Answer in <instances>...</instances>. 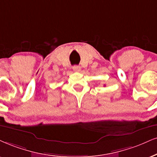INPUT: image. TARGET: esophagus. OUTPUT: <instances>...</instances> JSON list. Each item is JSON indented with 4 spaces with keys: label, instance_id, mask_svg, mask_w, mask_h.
I'll return each mask as SVG.
<instances>
[{
    "label": "esophagus",
    "instance_id": "obj_1",
    "mask_svg": "<svg viewBox=\"0 0 157 157\" xmlns=\"http://www.w3.org/2000/svg\"><path fill=\"white\" fill-rule=\"evenodd\" d=\"M73 70L75 71V72H79L81 71L80 66H78V65H74L73 67Z\"/></svg>",
    "mask_w": 157,
    "mask_h": 157
}]
</instances>
